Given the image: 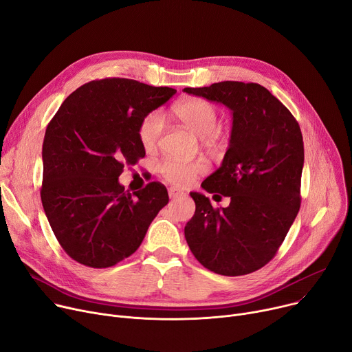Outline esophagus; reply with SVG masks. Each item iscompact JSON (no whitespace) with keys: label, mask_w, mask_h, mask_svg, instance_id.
I'll return each instance as SVG.
<instances>
[{"label":"esophagus","mask_w":352,"mask_h":352,"mask_svg":"<svg viewBox=\"0 0 352 352\" xmlns=\"http://www.w3.org/2000/svg\"><path fill=\"white\" fill-rule=\"evenodd\" d=\"M168 195H170V198H178L179 195H182V191H179V190H177V188H168Z\"/></svg>","instance_id":"esophagus-1"}]
</instances>
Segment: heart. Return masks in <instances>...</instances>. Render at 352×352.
Instances as JSON below:
<instances>
[{"instance_id":"b5f03b06","label":"heart","mask_w":352,"mask_h":352,"mask_svg":"<svg viewBox=\"0 0 352 352\" xmlns=\"http://www.w3.org/2000/svg\"><path fill=\"white\" fill-rule=\"evenodd\" d=\"M173 114L186 129L194 131L198 137L209 140L217 138V127L219 123L218 109L205 99L190 98L175 103L171 107ZM164 130V119L158 111L146 116L138 127V138L146 150H154L160 142ZM206 167L202 161H179L166 158L160 166V174L167 182L181 186H190L198 175L205 173Z\"/></svg>"}]
</instances>
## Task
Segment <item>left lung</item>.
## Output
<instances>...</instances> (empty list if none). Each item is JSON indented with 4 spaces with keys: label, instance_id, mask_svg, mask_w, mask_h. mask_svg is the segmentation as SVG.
<instances>
[{
    "label": "left lung",
    "instance_id": "obj_1",
    "mask_svg": "<svg viewBox=\"0 0 352 352\" xmlns=\"http://www.w3.org/2000/svg\"><path fill=\"white\" fill-rule=\"evenodd\" d=\"M184 91L232 110V131L222 166L202 188L230 198L214 208L191 192L195 214L185 225L197 261L222 276H242L267 265L300 209L302 135L289 109L257 83L219 82Z\"/></svg>",
    "mask_w": 352,
    "mask_h": 352
}]
</instances>
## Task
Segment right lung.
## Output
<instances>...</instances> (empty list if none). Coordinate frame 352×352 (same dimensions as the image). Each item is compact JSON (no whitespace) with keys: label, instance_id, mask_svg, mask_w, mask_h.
I'll return each instance as SVG.
<instances>
[{"label":"right lung","instance_id":"right-lung-1","mask_svg":"<svg viewBox=\"0 0 352 352\" xmlns=\"http://www.w3.org/2000/svg\"><path fill=\"white\" fill-rule=\"evenodd\" d=\"M175 93L124 78L91 80L46 127L41 199L59 245L78 263L104 269L124 261L168 204L161 182L131 195L119 177L146 155L140 123Z\"/></svg>","mask_w":352,"mask_h":352}]
</instances>
